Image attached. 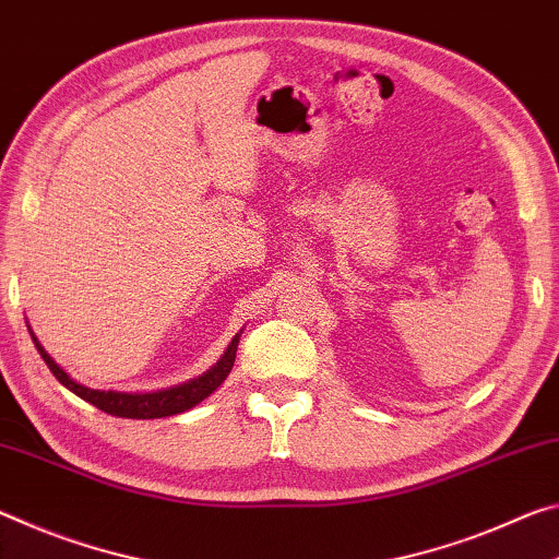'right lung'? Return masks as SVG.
I'll use <instances>...</instances> for the list:
<instances>
[{"mask_svg": "<svg viewBox=\"0 0 559 559\" xmlns=\"http://www.w3.org/2000/svg\"><path fill=\"white\" fill-rule=\"evenodd\" d=\"M29 326V324H26ZM32 342L36 346V352L41 354V359L47 361L53 377L59 379L61 386H67L71 393H76L79 399L88 401L91 406H96L104 411V414H111L118 418H166V416H176L182 414V411L198 406L200 401H205L210 393H213L219 383L227 379V373L233 371L235 364V354H237V344H240V334L233 336V342L227 344L225 354L219 356L215 366H210L205 373L200 377L182 381L178 386L170 389H158V391H104V389H91L86 383H79L76 379L69 377V371L59 366L51 359V354L44 349L41 342L36 340V334L32 332Z\"/></svg>", "mask_w": 559, "mask_h": 559, "instance_id": "obj_1", "label": "right lung"}]
</instances>
